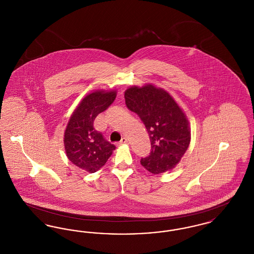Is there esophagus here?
Segmentation results:
<instances>
[{
	"mask_svg": "<svg viewBox=\"0 0 254 254\" xmlns=\"http://www.w3.org/2000/svg\"><path fill=\"white\" fill-rule=\"evenodd\" d=\"M127 139L126 137H123L119 144H120V145H123V144H127Z\"/></svg>",
	"mask_w": 254,
	"mask_h": 254,
	"instance_id": "34e87169",
	"label": "esophagus"
}]
</instances>
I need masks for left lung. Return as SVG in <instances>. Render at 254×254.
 Segmentation results:
<instances>
[{
    "mask_svg": "<svg viewBox=\"0 0 254 254\" xmlns=\"http://www.w3.org/2000/svg\"><path fill=\"white\" fill-rule=\"evenodd\" d=\"M127 109L145 125L151 152L141 165L152 174L174 169L190 143V127L186 113L169 92L152 84L132 85L125 91Z\"/></svg>",
    "mask_w": 254,
    "mask_h": 254,
    "instance_id": "1",
    "label": "left lung"
}]
</instances>
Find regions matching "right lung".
I'll return each instance as SVG.
<instances>
[{"label": "right lung", "instance_id": "add662e5", "mask_svg": "<svg viewBox=\"0 0 254 254\" xmlns=\"http://www.w3.org/2000/svg\"><path fill=\"white\" fill-rule=\"evenodd\" d=\"M116 90H95L82 99L69 118L64 134L66 156L76 167L89 173L96 172L116 148L93 127L97 115L109 108Z\"/></svg>", "mask_w": 254, "mask_h": 254}]
</instances>
